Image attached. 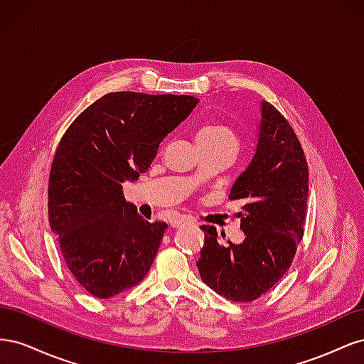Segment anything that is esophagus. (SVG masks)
<instances>
[{"mask_svg": "<svg viewBox=\"0 0 364 364\" xmlns=\"http://www.w3.org/2000/svg\"><path fill=\"white\" fill-rule=\"evenodd\" d=\"M188 223H191V220L188 217H178V218H173L170 222L171 228H182Z\"/></svg>", "mask_w": 364, "mask_h": 364, "instance_id": "esophagus-1", "label": "esophagus"}]
</instances>
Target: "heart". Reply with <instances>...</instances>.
<instances>
[{
	"mask_svg": "<svg viewBox=\"0 0 364 364\" xmlns=\"http://www.w3.org/2000/svg\"><path fill=\"white\" fill-rule=\"evenodd\" d=\"M206 139V141H232L237 142L235 134L229 127L223 124H215V126H206L202 127L197 134V141Z\"/></svg>",
	"mask_w": 364,
	"mask_h": 364,
	"instance_id": "obj_1",
	"label": "heart"
}]
</instances>
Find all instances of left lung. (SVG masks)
Returning a JSON list of instances; mask_svg holds the SVG:
<instances>
[{
    "label": "left lung",
    "mask_w": 364,
    "mask_h": 364,
    "mask_svg": "<svg viewBox=\"0 0 364 364\" xmlns=\"http://www.w3.org/2000/svg\"><path fill=\"white\" fill-rule=\"evenodd\" d=\"M229 199L243 202L237 217L245 240L223 246L214 226H202L205 243L196 264L202 281L215 293L229 301L250 302L289 270L306 218L304 150L289 121L269 102H261L257 149Z\"/></svg>",
    "instance_id": "obj_1"
}]
</instances>
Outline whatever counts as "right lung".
<instances>
[{
	"label": "right lung",
	"instance_id": "1",
	"mask_svg": "<svg viewBox=\"0 0 364 364\" xmlns=\"http://www.w3.org/2000/svg\"><path fill=\"white\" fill-rule=\"evenodd\" d=\"M199 98L111 92L62 136L48 181V220L65 262L86 291L107 299L144 279L167 223H149L123 183L149 170L159 144Z\"/></svg>",
	"mask_w": 364,
	"mask_h": 364
}]
</instances>
